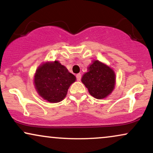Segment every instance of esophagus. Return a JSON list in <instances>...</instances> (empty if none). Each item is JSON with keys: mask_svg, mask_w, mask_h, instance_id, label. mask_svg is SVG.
I'll return each instance as SVG.
<instances>
[{"mask_svg": "<svg viewBox=\"0 0 153 153\" xmlns=\"http://www.w3.org/2000/svg\"><path fill=\"white\" fill-rule=\"evenodd\" d=\"M76 80L77 81H80L81 80V77H82V76H81L80 74H77L76 75Z\"/></svg>", "mask_w": 153, "mask_h": 153, "instance_id": "esophagus-1", "label": "esophagus"}]
</instances>
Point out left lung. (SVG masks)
<instances>
[{
    "label": "left lung",
    "mask_w": 153,
    "mask_h": 153,
    "mask_svg": "<svg viewBox=\"0 0 153 153\" xmlns=\"http://www.w3.org/2000/svg\"><path fill=\"white\" fill-rule=\"evenodd\" d=\"M82 82L89 94L96 99H103L112 93L115 83V74L112 69L96 60L82 76Z\"/></svg>",
    "instance_id": "8db88e82"
}]
</instances>
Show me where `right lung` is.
I'll list each match as a JSON object with an SVG mask.
<instances>
[{"label":"right lung","instance_id":"right-lung-1","mask_svg":"<svg viewBox=\"0 0 153 153\" xmlns=\"http://www.w3.org/2000/svg\"><path fill=\"white\" fill-rule=\"evenodd\" d=\"M76 77L59 62H47L38 68L34 84L39 95L51 103L61 102Z\"/></svg>","mask_w":153,"mask_h":153}]
</instances>
